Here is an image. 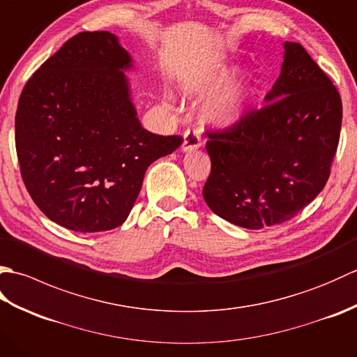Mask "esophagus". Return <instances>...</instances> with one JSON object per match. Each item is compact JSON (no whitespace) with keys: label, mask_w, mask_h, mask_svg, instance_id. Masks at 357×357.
<instances>
[{"label":"esophagus","mask_w":357,"mask_h":357,"mask_svg":"<svg viewBox=\"0 0 357 357\" xmlns=\"http://www.w3.org/2000/svg\"><path fill=\"white\" fill-rule=\"evenodd\" d=\"M201 147V133L198 128H193V130H187L184 133V142H183V150L184 151H192Z\"/></svg>","instance_id":"34e87169"}]
</instances>
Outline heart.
I'll list each match as a JSON object with an SVG mask.
<instances>
[{"instance_id": "heart-1", "label": "heart", "mask_w": 357, "mask_h": 357, "mask_svg": "<svg viewBox=\"0 0 357 357\" xmlns=\"http://www.w3.org/2000/svg\"><path fill=\"white\" fill-rule=\"evenodd\" d=\"M234 72L229 67L201 70L193 73L185 82L190 93L206 95L222 87L233 78ZM253 101V92L245 82H236L215 95L207 104L206 115L218 126H231L244 118Z\"/></svg>"}]
</instances>
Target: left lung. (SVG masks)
I'll return each instance as SVG.
<instances>
[{"instance_id":"obj_1","label":"left lung","mask_w":357,"mask_h":357,"mask_svg":"<svg viewBox=\"0 0 357 357\" xmlns=\"http://www.w3.org/2000/svg\"><path fill=\"white\" fill-rule=\"evenodd\" d=\"M284 49L267 104L206 132L211 170L204 199L219 218L250 230L288 221L322 192L342 126V101L328 75L299 43Z\"/></svg>"}]
</instances>
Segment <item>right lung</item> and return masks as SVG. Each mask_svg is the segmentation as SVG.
Here are the masks:
<instances>
[{"label": "right lung", "instance_id": "obj_1", "mask_svg": "<svg viewBox=\"0 0 357 357\" xmlns=\"http://www.w3.org/2000/svg\"><path fill=\"white\" fill-rule=\"evenodd\" d=\"M130 67L115 35L81 32L21 92L15 146L22 181L38 208L69 230L119 227L149 165L184 141L141 126L123 72Z\"/></svg>", "mask_w": 357, "mask_h": 357}]
</instances>
